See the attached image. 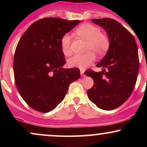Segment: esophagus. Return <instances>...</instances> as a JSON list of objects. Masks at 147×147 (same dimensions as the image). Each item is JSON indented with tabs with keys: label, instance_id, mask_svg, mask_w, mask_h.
Returning <instances> with one entry per match:
<instances>
[{
	"label": "esophagus",
	"instance_id": "34e87169",
	"mask_svg": "<svg viewBox=\"0 0 147 147\" xmlns=\"http://www.w3.org/2000/svg\"><path fill=\"white\" fill-rule=\"evenodd\" d=\"M80 73H81V76H82V77H86V75L85 74H84V70H81L80 71Z\"/></svg>",
	"mask_w": 147,
	"mask_h": 147
}]
</instances>
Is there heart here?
Wrapping results in <instances>:
<instances>
[{
    "instance_id": "obj_1",
    "label": "heart",
    "mask_w": 147,
    "mask_h": 147,
    "mask_svg": "<svg viewBox=\"0 0 147 147\" xmlns=\"http://www.w3.org/2000/svg\"><path fill=\"white\" fill-rule=\"evenodd\" d=\"M75 33L87 41L85 50L88 52L84 55H74L69 59L68 64L71 68L83 70L93 63L95 59V54L99 57L105 55L109 48V40L106 35L101 33L99 28L90 23L80 25L76 29ZM70 43V35L69 34H64L61 40V45L63 53L66 56L71 54Z\"/></svg>"
}]
</instances>
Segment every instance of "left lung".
<instances>
[{
    "label": "left lung",
    "instance_id": "left-lung-1",
    "mask_svg": "<svg viewBox=\"0 0 147 147\" xmlns=\"http://www.w3.org/2000/svg\"><path fill=\"white\" fill-rule=\"evenodd\" d=\"M104 28L109 39V48L97 67L85 75L95 84L88 90V97L99 109L111 111L124 104L132 93L139 70L138 46L133 36L122 24L112 18L91 20Z\"/></svg>",
    "mask_w": 147,
    "mask_h": 147
}]
</instances>
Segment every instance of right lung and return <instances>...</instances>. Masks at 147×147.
Returning <instances> with one entry per match:
<instances>
[{
  "label": "right lung",
  "instance_id": "obj_1",
  "mask_svg": "<svg viewBox=\"0 0 147 147\" xmlns=\"http://www.w3.org/2000/svg\"><path fill=\"white\" fill-rule=\"evenodd\" d=\"M80 22L40 19L18 42L13 65L15 82L22 98L34 110H54L63 101L69 85L80 77L79 69L63 68L65 60L61 45L62 36Z\"/></svg>",
  "mask_w": 147,
  "mask_h": 147
}]
</instances>
